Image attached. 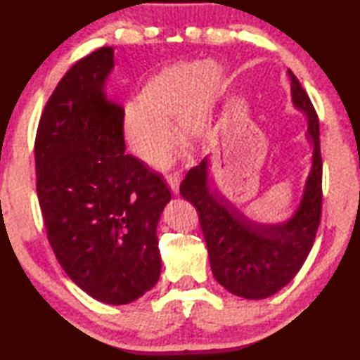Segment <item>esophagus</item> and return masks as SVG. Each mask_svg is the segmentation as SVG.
I'll list each match as a JSON object with an SVG mask.
<instances>
[{"label": "esophagus", "instance_id": "1", "mask_svg": "<svg viewBox=\"0 0 360 360\" xmlns=\"http://www.w3.org/2000/svg\"><path fill=\"white\" fill-rule=\"evenodd\" d=\"M167 182H168L169 188H172V192H173L174 195H178V193H179V186H181V176H179V174L168 176Z\"/></svg>", "mask_w": 360, "mask_h": 360}]
</instances>
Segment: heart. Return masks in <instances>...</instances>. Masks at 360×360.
Masks as SVG:
<instances>
[{"mask_svg": "<svg viewBox=\"0 0 360 360\" xmlns=\"http://www.w3.org/2000/svg\"><path fill=\"white\" fill-rule=\"evenodd\" d=\"M221 71L210 60L179 62L155 72L127 108L124 139L146 165H160L173 154L176 138L198 143L216 124Z\"/></svg>", "mask_w": 360, "mask_h": 360, "instance_id": "1", "label": "heart"}]
</instances>
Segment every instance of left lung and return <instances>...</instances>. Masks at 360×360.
Here are the masks:
<instances>
[{"instance_id": "8db88e82", "label": "left lung", "mask_w": 360, "mask_h": 360, "mask_svg": "<svg viewBox=\"0 0 360 360\" xmlns=\"http://www.w3.org/2000/svg\"><path fill=\"white\" fill-rule=\"evenodd\" d=\"M295 109L307 115V138L313 144L311 168L295 211L283 222L264 224L248 217L219 192L210 176V160L188 169L181 195L200 212L211 270L233 295L262 300L289 284L307 260L321 222L322 160L319 120L307 92L288 70Z\"/></svg>"}]
</instances>
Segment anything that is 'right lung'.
I'll return each instance as SVG.
<instances>
[{
	"instance_id": "obj_1",
	"label": "right lung",
	"mask_w": 360,
	"mask_h": 360,
	"mask_svg": "<svg viewBox=\"0 0 360 360\" xmlns=\"http://www.w3.org/2000/svg\"><path fill=\"white\" fill-rule=\"evenodd\" d=\"M112 70L114 49L101 47L53 90L36 135V191L66 275L95 300L127 304L160 278L157 225L172 192L125 154L124 108L105 92Z\"/></svg>"
}]
</instances>
